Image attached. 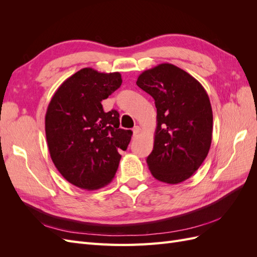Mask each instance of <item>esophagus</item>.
Returning <instances> with one entry per match:
<instances>
[{"mask_svg": "<svg viewBox=\"0 0 257 257\" xmlns=\"http://www.w3.org/2000/svg\"><path fill=\"white\" fill-rule=\"evenodd\" d=\"M141 127L139 126H135L134 128H133V134H134V136H137L139 133H141Z\"/></svg>", "mask_w": 257, "mask_h": 257, "instance_id": "1", "label": "esophagus"}]
</instances>
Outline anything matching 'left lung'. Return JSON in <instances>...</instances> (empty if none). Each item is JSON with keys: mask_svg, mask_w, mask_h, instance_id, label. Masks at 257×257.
Listing matches in <instances>:
<instances>
[{"mask_svg": "<svg viewBox=\"0 0 257 257\" xmlns=\"http://www.w3.org/2000/svg\"><path fill=\"white\" fill-rule=\"evenodd\" d=\"M136 83L157 107L154 146L147 164L159 181L180 183L203 164L211 146L209 96L193 76L169 63L147 69Z\"/></svg>", "mask_w": 257, "mask_h": 257, "instance_id": "1", "label": "left lung"}]
</instances>
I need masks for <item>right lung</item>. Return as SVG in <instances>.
I'll return each mask as SVG.
<instances>
[{
  "instance_id": "add662e5",
  "label": "right lung",
  "mask_w": 257,
  "mask_h": 257,
  "mask_svg": "<svg viewBox=\"0 0 257 257\" xmlns=\"http://www.w3.org/2000/svg\"><path fill=\"white\" fill-rule=\"evenodd\" d=\"M120 73L87 67L72 75L54 93L45 116L51 160L66 180L80 189L110 183L133 132L120 128L119 112H105L102 100L120 88Z\"/></svg>"
}]
</instances>
